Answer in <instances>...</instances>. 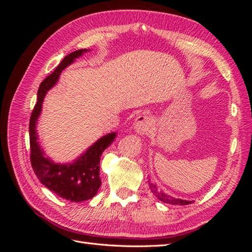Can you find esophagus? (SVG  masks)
<instances>
[{"mask_svg": "<svg viewBox=\"0 0 252 252\" xmlns=\"http://www.w3.org/2000/svg\"><path fill=\"white\" fill-rule=\"evenodd\" d=\"M134 130L139 135H146L149 134L152 129H154V122L145 114H141L134 121Z\"/></svg>", "mask_w": 252, "mask_h": 252, "instance_id": "obj_1", "label": "esophagus"}]
</instances>
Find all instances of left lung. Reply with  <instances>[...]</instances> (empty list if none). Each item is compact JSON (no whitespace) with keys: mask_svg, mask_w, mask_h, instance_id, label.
<instances>
[{"mask_svg":"<svg viewBox=\"0 0 252 252\" xmlns=\"http://www.w3.org/2000/svg\"><path fill=\"white\" fill-rule=\"evenodd\" d=\"M148 184H149V188L151 190V192L154 193V195L157 197L158 200H159L163 203L171 204V205H180V206H184V205H188V204L192 203V201L179 199V197H174L168 193L162 191V190L158 189L155 183H152L150 180H148Z\"/></svg>","mask_w":252,"mask_h":252,"instance_id":"left-lung-1","label":"left lung"}]
</instances>
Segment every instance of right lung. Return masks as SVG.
<instances>
[{
	"mask_svg": "<svg viewBox=\"0 0 252 252\" xmlns=\"http://www.w3.org/2000/svg\"><path fill=\"white\" fill-rule=\"evenodd\" d=\"M90 49H79L66 56L57 69L45 79L37 90V102L29 122L30 161L32 169L42 184L64 200L79 203L93 199L101 186L100 159L103 151L110 146L117 132L101 136L85 151L69 163H57L51 159L39 142L36 125L42 112L44 97L56 86L62 71Z\"/></svg>",
	"mask_w": 252,
	"mask_h": 252,
	"instance_id": "right-lung-1",
	"label": "right lung"
}]
</instances>
